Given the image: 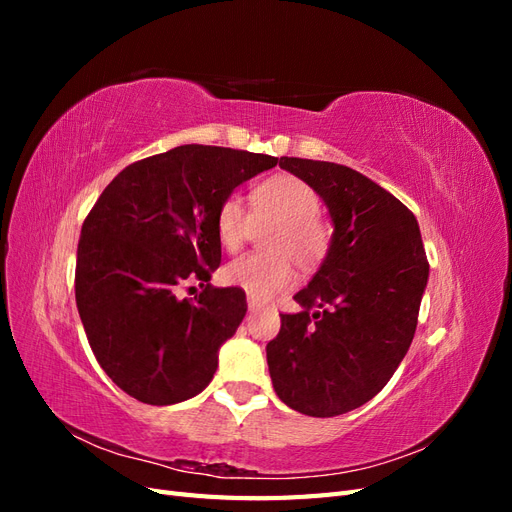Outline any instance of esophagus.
I'll return each instance as SVG.
<instances>
[{
	"mask_svg": "<svg viewBox=\"0 0 512 512\" xmlns=\"http://www.w3.org/2000/svg\"><path fill=\"white\" fill-rule=\"evenodd\" d=\"M247 309H250V312H258L260 303H256V301H252V299H247Z\"/></svg>",
	"mask_w": 512,
	"mask_h": 512,
	"instance_id": "34e87169",
	"label": "esophagus"
}]
</instances>
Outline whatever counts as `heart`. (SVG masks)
<instances>
[{"instance_id":"obj_1","label":"heart","mask_w":512,"mask_h":512,"mask_svg":"<svg viewBox=\"0 0 512 512\" xmlns=\"http://www.w3.org/2000/svg\"><path fill=\"white\" fill-rule=\"evenodd\" d=\"M320 196L294 175H273L252 192V213L237 194H228L215 211V230L228 252L250 237L254 224L273 222L262 247L267 252L245 254L222 269V282L241 288L252 301H267L292 280L290 260L301 271L320 267L331 247V230L320 218Z\"/></svg>"}]
</instances>
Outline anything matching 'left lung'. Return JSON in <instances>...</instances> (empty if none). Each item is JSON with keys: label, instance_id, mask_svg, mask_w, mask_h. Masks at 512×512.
<instances>
[{"label": "left lung", "instance_id": "left-lung-1", "mask_svg": "<svg viewBox=\"0 0 512 512\" xmlns=\"http://www.w3.org/2000/svg\"><path fill=\"white\" fill-rule=\"evenodd\" d=\"M280 166L320 194L335 230L314 280L294 294L303 312L280 314L269 374L292 410L337 416L378 395L406 356L429 262L414 213L378 183L333 162Z\"/></svg>", "mask_w": 512, "mask_h": 512}]
</instances>
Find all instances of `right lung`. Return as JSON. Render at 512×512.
<instances>
[{
  "mask_svg": "<svg viewBox=\"0 0 512 512\" xmlns=\"http://www.w3.org/2000/svg\"><path fill=\"white\" fill-rule=\"evenodd\" d=\"M277 158L211 145H181L126 166L83 222L76 307L100 367L149 406L198 395L218 369L247 303L241 288H215L222 245L215 211L239 183ZM204 288L181 300L185 281Z\"/></svg>",
  "mask_w": 512,
  "mask_h": 512,
  "instance_id": "right-lung-1",
  "label": "right lung"
}]
</instances>
